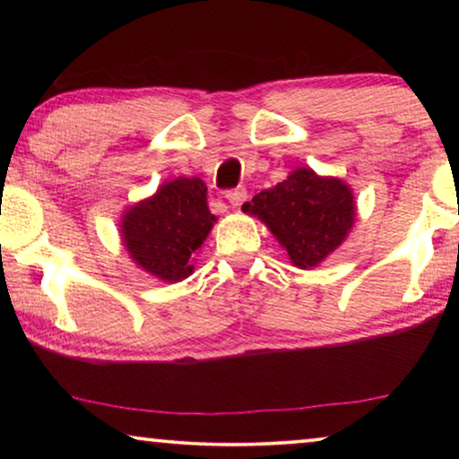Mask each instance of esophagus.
Returning a JSON list of instances; mask_svg holds the SVG:
<instances>
[{"label": "esophagus", "instance_id": "esophagus-1", "mask_svg": "<svg viewBox=\"0 0 459 459\" xmlns=\"http://www.w3.org/2000/svg\"><path fill=\"white\" fill-rule=\"evenodd\" d=\"M247 187H234V190L225 192V200H228L231 206H240L244 200H247Z\"/></svg>", "mask_w": 459, "mask_h": 459}]
</instances>
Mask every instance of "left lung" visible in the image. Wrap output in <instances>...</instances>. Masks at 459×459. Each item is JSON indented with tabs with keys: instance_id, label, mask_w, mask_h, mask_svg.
Masks as SVG:
<instances>
[{
	"instance_id": "obj_1",
	"label": "left lung",
	"mask_w": 459,
	"mask_h": 459,
	"mask_svg": "<svg viewBox=\"0 0 459 459\" xmlns=\"http://www.w3.org/2000/svg\"><path fill=\"white\" fill-rule=\"evenodd\" d=\"M272 230L288 256L300 269L324 261L353 228V194L342 181L319 178L311 169H297L272 190L242 204Z\"/></svg>"
}]
</instances>
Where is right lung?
<instances>
[{
	"mask_svg": "<svg viewBox=\"0 0 459 459\" xmlns=\"http://www.w3.org/2000/svg\"><path fill=\"white\" fill-rule=\"evenodd\" d=\"M212 221L204 181L179 178L131 206L121 231L137 265L165 281H179L194 272L192 255L203 247Z\"/></svg>",
	"mask_w": 459,
	"mask_h": 459,
	"instance_id": "right-lung-1",
	"label": "right lung"
}]
</instances>
